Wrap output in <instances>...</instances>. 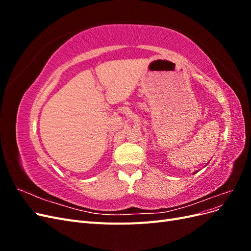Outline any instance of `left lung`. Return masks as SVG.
Instances as JSON below:
<instances>
[{
  "mask_svg": "<svg viewBox=\"0 0 251 251\" xmlns=\"http://www.w3.org/2000/svg\"><path fill=\"white\" fill-rule=\"evenodd\" d=\"M195 174H196V172H195Z\"/></svg>",
  "mask_w": 251,
  "mask_h": 251,
  "instance_id": "obj_1",
  "label": "left lung"
}]
</instances>
